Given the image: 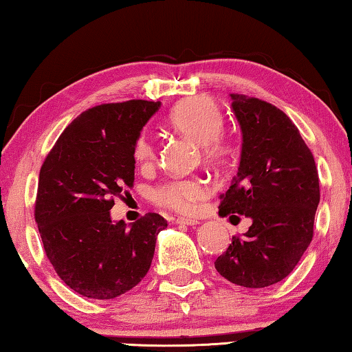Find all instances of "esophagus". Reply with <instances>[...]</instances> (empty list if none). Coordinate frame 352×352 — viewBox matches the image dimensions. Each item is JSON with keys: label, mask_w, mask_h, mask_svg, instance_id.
<instances>
[{"label": "esophagus", "mask_w": 352, "mask_h": 352, "mask_svg": "<svg viewBox=\"0 0 352 352\" xmlns=\"http://www.w3.org/2000/svg\"><path fill=\"white\" fill-rule=\"evenodd\" d=\"M177 224H180V226H197L199 224V219H194V217L178 216L177 217Z\"/></svg>", "instance_id": "34e87169"}]
</instances>
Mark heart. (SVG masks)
<instances>
[{"label": "heart", "mask_w": 352, "mask_h": 352, "mask_svg": "<svg viewBox=\"0 0 352 352\" xmlns=\"http://www.w3.org/2000/svg\"><path fill=\"white\" fill-rule=\"evenodd\" d=\"M169 124L175 131L197 142L204 160L210 164H222L235 152V142L224 133L226 117L221 106L210 97H191L177 103L169 113ZM133 156L139 164L147 166L156 158V144L142 131L133 146ZM208 194L200 178H182L164 183L153 197L160 205L182 213H191Z\"/></svg>", "instance_id": "1"}]
</instances>
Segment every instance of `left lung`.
I'll use <instances>...</instances> for the list:
<instances>
[{"label": "left lung", "instance_id": "8db88e82", "mask_svg": "<svg viewBox=\"0 0 352 352\" xmlns=\"http://www.w3.org/2000/svg\"><path fill=\"white\" fill-rule=\"evenodd\" d=\"M243 133L241 161L219 213L252 219L214 261L227 280L246 288L280 282L314 238L320 180L314 155L289 117L263 100L230 94Z\"/></svg>", "mask_w": 352, "mask_h": 352}]
</instances>
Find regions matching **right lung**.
Returning <instances> with one entry per match:
<instances>
[{
	"mask_svg": "<svg viewBox=\"0 0 352 352\" xmlns=\"http://www.w3.org/2000/svg\"><path fill=\"white\" fill-rule=\"evenodd\" d=\"M160 106L147 100L94 106L65 128L41 167L34 217L43 249L81 296H120L152 265L167 221L147 213L126 226L111 221L109 210L133 186V146Z\"/></svg>",
	"mask_w": 352,
	"mask_h": 352,
	"instance_id": "1",
	"label": "right lung"
}]
</instances>
